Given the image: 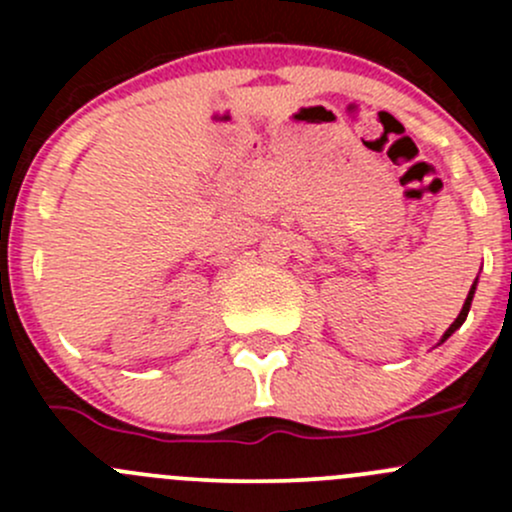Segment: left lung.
Instances as JSON below:
<instances>
[{
    "label": "left lung",
    "mask_w": 512,
    "mask_h": 512,
    "mask_svg": "<svg viewBox=\"0 0 512 512\" xmlns=\"http://www.w3.org/2000/svg\"><path fill=\"white\" fill-rule=\"evenodd\" d=\"M473 294H476V282H473L471 292H468V297H466V304H463L461 314H458V317H456V322H453V324H451V327H448V329H446V334H443V339H441V342H446V339H448V337H451V334H453V332H456V329H458V327H461V324H463V322H466V317H468V309H471V302H473Z\"/></svg>",
    "instance_id": "1"
}]
</instances>
